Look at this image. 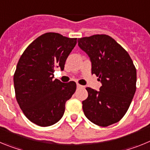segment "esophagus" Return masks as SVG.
Instances as JSON below:
<instances>
[{
    "label": "esophagus",
    "instance_id": "1",
    "mask_svg": "<svg viewBox=\"0 0 150 150\" xmlns=\"http://www.w3.org/2000/svg\"><path fill=\"white\" fill-rule=\"evenodd\" d=\"M76 87H77L78 88H83V86H82V85H80V84H79V83H77V84H76Z\"/></svg>",
    "mask_w": 150,
    "mask_h": 150
}]
</instances>
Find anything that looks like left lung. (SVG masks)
Instances as JSON below:
<instances>
[{"mask_svg":"<svg viewBox=\"0 0 150 150\" xmlns=\"http://www.w3.org/2000/svg\"><path fill=\"white\" fill-rule=\"evenodd\" d=\"M78 45L91 62V74L98 76L100 91L87 87L83 101L85 116L94 124L107 127L126 113L136 91L137 71L128 52L107 34L79 38Z\"/></svg>","mask_w":150,"mask_h":150,"instance_id":"8db88e82","label":"left lung"}]
</instances>
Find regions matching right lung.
<instances>
[{
  "mask_svg": "<svg viewBox=\"0 0 150 150\" xmlns=\"http://www.w3.org/2000/svg\"><path fill=\"white\" fill-rule=\"evenodd\" d=\"M76 44V38L48 32L34 40L21 55L13 76L16 98L31 122L50 126L63 116L76 84L53 80V73L56 67L64 70Z\"/></svg>",
  "mask_w": 150,
  "mask_h": 150,
  "instance_id": "obj_1",
  "label": "right lung"
}]
</instances>
